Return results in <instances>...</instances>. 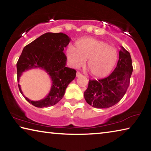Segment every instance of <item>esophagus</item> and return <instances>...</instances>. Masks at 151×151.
Returning a JSON list of instances; mask_svg holds the SVG:
<instances>
[{
  "label": "esophagus",
  "instance_id": "obj_1",
  "mask_svg": "<svg viewBox=\"0 0 151 151\" xmlns=\"http://www.w3.org/2000/svg\"><path fill=\"white\" fill-rule=\"evenodd\" d=\"M76 77H79V76H82V75H81V73H80V72H78L76 73Z\"/></svg>",
  "mask_w": 151,
  "mask_h": 151
}]
</instances>
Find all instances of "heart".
Wrapping results in <instances>:
<instances>
[{"label":"heart","instance_id":"1","mask_svg":"<svg viewBox=\"0 0 151 151\" xmlns=\"http://www.w3.org/2000/svg\"><path fill=\"white\" fill-rule=\"evenodd\" d=\"M66 58L72 67L78 68L85 65L95 78L105 77L113 69L118 58V52L108 43L93 37L83 38L76 41L75 48L68 47Z\"/></svg>","mask_w":151,"mask_h":151}]
</instances>
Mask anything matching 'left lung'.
Segmentation results:
<instances>
[{"mask_svg": "<svg viewBox=\"0 0 151 151\" xmlns=\"http://www.w3.org/2000/svg\"><path fill=\"white\" fill-rule=\"evenodd\" d=\"M131 55L123 47L119 51L116 67L108 77L89 80L84 96L88 104L98 109L109 108L121 100L129 88L132 73Z\"/></svg>", "mask_w": 151, "mask_h": 151, "instance_id": "1", "label": "left lung"}]
</instances>
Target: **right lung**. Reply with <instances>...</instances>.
<instances>
[{"mask_svg":"<svg viewBox=\"0 0 151 151\" xmlns=\"http://www.w3.org/2000/svg\"><path fill=\"white\" fill-rule=\"evenodd\" d=\"M70 39L62 32H47L27 45L17 63V81L24 71L32 68L45 70L52 81L48 95L42 100L33 101L22 93L20 85L19 88L25 99L39 108L53 106L58 103L65 94V90L75 79L76 71L66 66V57L63 52Z\"/></svg>","mask_w":151,"mask_h":151,"instance_id":"add662e5","label":"right lung"}]
</instances>
